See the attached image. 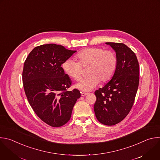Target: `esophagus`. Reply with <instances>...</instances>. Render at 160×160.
<instances>
[{
	"instance_id": "esophagus-1",
	"label": "esophagus",
	"mask_w": 160,
	"mask_h": 160,
	"mask_svg": "<svg viewBox=\"0 0 160 160\" xmlns=\"http://www.w3.org/2000/svg\"><path fill=\"white\" fill-rule=\"evenodd\" d=\"M87 95H88V93L87 92H81V96H87Z\"/></svg>"
}]
</instances>
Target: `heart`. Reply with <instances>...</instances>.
<instances>
[{"label": "heart", "instance_id": "obj_1", "mask_svg": "<svg viewBox=\"0 0 160 160\" xmlns=\"http://www.w3.org/2000/svg\"><path fill=\"white\" fill-rule=\"evenodd\" d=\"M78 62L68 58L62 64L65 73L70 78L78 80L82 72V66L88 67L89 77L80 80L75 87L83 92L94 89L100 82L111 78L117 67V58L115 52L101 48L85 49L77 54Z\"/></svg>", "mask_w": 160, "mask_h": 160}]
</instances>
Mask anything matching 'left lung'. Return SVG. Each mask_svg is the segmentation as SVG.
Wrapping results in <instances>:
<instances>
[{
  "instance_id": "8db88e82",
  "label": "left lung",
  "mask_w": 160,
  "mask_h": 160,
  "mask_svg": "<svg viewBox=\"0 0 160 160\" xmlns=\"http://www.w3.org/2000/svg\"><path fill=\"white\" fill-rule=\"evenodd\" d=\"M106 43L116 52L117 67L111 80L95 92L94 109L100 123L111 126L122 122L132 109L139 83V65L135 53L124 43Z\"/></svg>"
}]
</instances>
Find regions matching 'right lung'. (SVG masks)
Returning a JSON list of instances; mask_svg holds the SVG:
<instances>
[{"mask_svg":"<svg viewBox=\"0 0 160 160\" xmlns=\"http://www.w3.org/2000/svg\"><path fill=\"white\" fill-rule=\"evenodd\" d=\"M77 51L49 43L35 48L27 58L22 78L25 94L36 115L48 125L59 127L70 120L80 91L72 85L61 65Z\"/></svg>","mask_w":160,"mask_h":160,"instance_id":"1","label":"right lung"}]
</instances>
